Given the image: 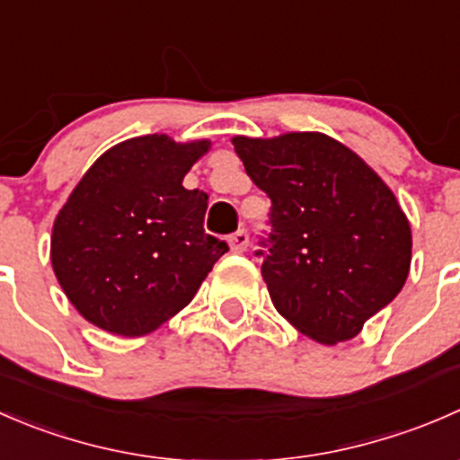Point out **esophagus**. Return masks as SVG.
Masks as SVG:
<instances>
[{"mask_svg": "<svg viewBox=\"0 0 460 460\" xmlns=\"http://www.w3.org/2000/svg\"><path fill=\"white\" fill-rule=\"evenodd\" d=\"M226 243H229V249L234 253H243V252H247V247H249V234L247 231H235L234 235H229V240H226Z\"/></svg>", "mask_w": 460, "mask_h": 460, "instance_id": "34e87169", "label": "esophagus"}]
</instances>
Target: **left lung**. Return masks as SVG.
<instances>
[{
    "label": "left lung",
    "instance_id": "1",
    "mask_svg": "<svg viewBox=\"0 0 460 460\" xmlns=\"http://www.w3.org/2000/svg\"><path fill=\"white\" fill-rule=\"evenodd\" d=\"M231 142L271 198L262 278L273 307L323 345L358 336L410 273L411 229L394 191L358 153L324 133Z\"/></svg>",
    "mask_w": 460,
    "mask_h": 460
}]
</instances>
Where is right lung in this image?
I'll use <instances>...</instances> for the list:
<instances>
[{
    "instance_id": "1",
    "label": "right lung",
    "mask_w": 460,
    "mask_h": 460,
    "mask_svg": "<svg viewBox=\"0 0 460 460\" xmlns=\"http://www.w3.org/2000/svg\"><path fill=\"white\" fill-rule=\"evenodd\" d=\"M211 142L164 133L102 153L59 208L50 262L82 318L137 338L182 312L226 243L204 234L207 193L182 187Z\"/></svg>"
}]
</instances>
